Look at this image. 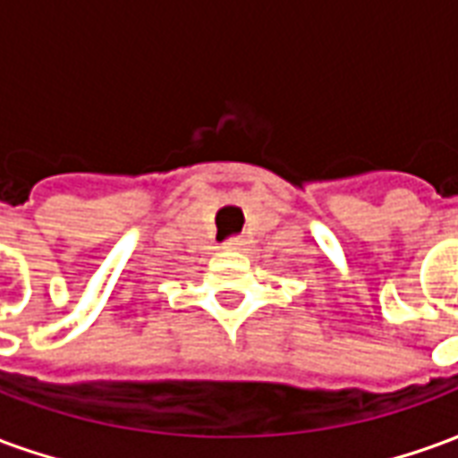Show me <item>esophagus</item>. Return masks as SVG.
<instances>
[{
    "mask_svg": "<svg viewBox=\"0 0 458 458\" xmlns=\"http://www.w3.org/2000/svg\"><path fill=\"white\" fill-rule=\"evenodd\" d=\"M242 242H245L242 238H230L225 245H228V248H242Z\"/></svg>",
    "mask_w": 458,
    "mask_h": 458,
    "instance_id": "1",
    "label": "esophagus"
}]
</instances>
